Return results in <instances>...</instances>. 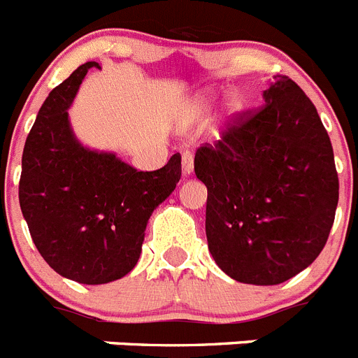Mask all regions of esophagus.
I'll return each instance as SVG.
<instances>
[{"label":"esophagus","instance_id":"obj_1","mask_svg":"<svg viewBox=\"0 0 358 358\" xmlns=\"http://www.w3.org/2000/svg\"><path fill=\"white\" fill-rule=\"evenodd\" d=\"M182 176L188 177L189 173L194 172V156L189 154V152H185L182 154Z\"/></svg>","mask_w":358,"mask_h":358}]
</instances>
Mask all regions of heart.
<instances>
[{"label":"heart","instance_id":"obj_1","mask_svg":"<svg viewBox=\"0 0 358 358\" xmlns=\"http://www.w3.org/2000/svg\"><path fill=\"white\" fill-rule=\"evenodd\" d=\"M206 106H208V100H201V102L197 103V109L199 110L206 109ZM231 109H233V110H238L240 109V102H238V100H233V102H231Z\"/></svg>","mask_w":358,"mask_h":358}]
</instances>
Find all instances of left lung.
I'll use <instances>...</instances> for the list:
<instances>
[{
	"label": "left lung",
	"mask_w": 358,
	"mask_h": 358,
	"mask_svg": "<svg viewBox=\"0 0 358 358\" xmlns=\"http://www.w3.org/2000/svg\"><path fill=\"white\" fill-rule=\"evenodd\" d=\"M256 109L236 113L220 140L195 152L208 188L206 236L217 265L251 285H278L322 251L339 202L330 136L285 75Z\"/></svg>",
	"instance_id": "8db88e82"
}]
</instances>
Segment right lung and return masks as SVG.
Listing matches in <instances>:
<instances>
[{
    "label": "right lung",
    "instance_id": "obj_1",
    "mask_svg": "<svg viewBox=\"0 0 358 358\" xmlns=\"http://www.w3.org/2000/svg\"><path fill=\"white\" fill-rule=\"evenodd\" d=\"M85 62L39 109L23 150L19 206L37 251L68 280L102 285L134 268L152 211L181 179V154L163 169L138 172L115 154L84 148L73 136L68 107Z\"/></svg>",
    "mask_w": 358,
    "mask_h": 358
}]
</instances>
